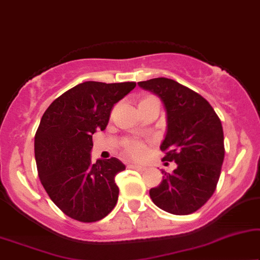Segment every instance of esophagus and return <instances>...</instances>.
I'll return each instance as SVG.
<instances>
[{"mask_svg": "<svg viewBox=\"0 0 260 260\" xmlns=\"http://www.w3.org/2000/svg\"><path fill=\"white\" fill-rule=\"evenodd\" d=\"M128 168L134 169V170H139V171L146 170V168H145V166H141L139 164H129V165H128Z\"/></svg>", "mask_w": 260, "mask_h": 260, "instance_id": "obj_1", "label": "esophagus"}]
</instances>
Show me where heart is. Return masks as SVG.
<instances>
[{
	"label": "heart",
	"mask_w": 260,
	"mask_h": 260,
	"mask_svg": "<svg viewBox=\"0 0 260 260\" xmlns=\"http://www.w3.org/2000/svg\"><path fill=\"white\" fill-rule=\"evenodd\" d=\"M146 99H151V98H146ZM144 99V100H146ZM124 148H126V151L129 153L132 157L134 158H140L143 157L145 154V152H146V148H145L144 144L139 143V141H136V140H127L126 144H124Z\"/></svg>",
	"instance_id": "heart-1"
}]
</instances>
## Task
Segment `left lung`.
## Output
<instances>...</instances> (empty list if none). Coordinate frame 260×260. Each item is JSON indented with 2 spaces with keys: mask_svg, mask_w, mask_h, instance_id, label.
<instances>
[{
  "mask_svg": "<svg viewBox=\"0 0 260 260\" xmlns=\"http://www.w3.org/2000/svg\"><path fill=\"white\" fill-rule=\"evenodd\" d=\"M138 85L160 99L166 112L162 160L177 164L172 174L161 171L162 181L150 196L165 212L188 215L216 189L224 158L222 124L206 99L174 79L159 77Z\"/></svg>",
  "mask_w": 260,
  "mask_h": 260,
  "instance_id": "8db88e82",
  "label": "left lung"
}]
</instances>
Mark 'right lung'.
Wrapping results in <instances>:
<instances>
[{"instance_id": "1", "label": "right lung", "mask_w": 260, "mask_h": 260, "mask_svg": "<svg viewBox=\"0 0 260 260\" xmlns=\"http://www.w3.org/2000/svg\"><path fill=\"white\" fill-rule=\"evenodd\" d=\"M137 83L84 82L55 99L34 138L43 186L64 214L95 222L112 212L119 197L115 176L126 169L116 158L91 162L92 134L105 131L113 107Z\"/></svg>"}]
</instances>
